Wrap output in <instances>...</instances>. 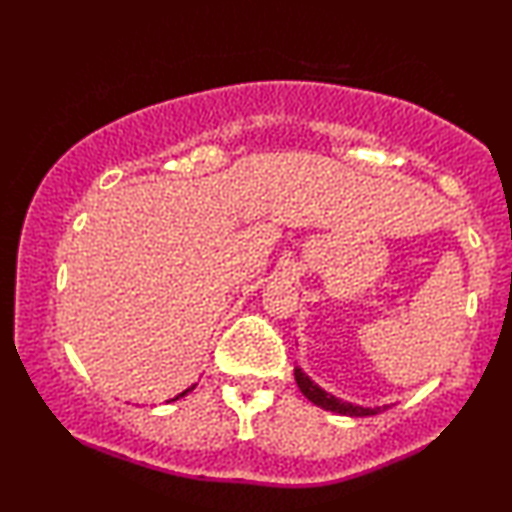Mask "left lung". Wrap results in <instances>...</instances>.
I'll use <instances>...</instances> for the list:
<instances>
[{
	"label": "left lung",
	"mask_w": 512,
	"mask_h": 512,
	"mask_svg": "<svg viewBox=\"0 0 512 512\" xmlns=\"http://www.w3.org/2000/svg\"><path fill=\"white\" fill-rule=\"evenodd\" d=\"M293 375H296L298 389L303 391V396L307 398V401H312L314 405H319V408H324V410L338 412V415H347V417H370V415H377V412L387 410V405H384V408H361V405L340 401V398H335L333 394H326L324 389L317 387V384H314L300 368L293 370Z\"/></svg>",
	"instance_id": "8db88e82"
}]
</instances>
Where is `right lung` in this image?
I'll list each match as a JSON object with an SVG mask.
<instances>
[{
	"mask_svg": "<svg viewBox=\"0 0 512 512\" xmlns=\"http://www.w3.org/2000/svg\"><path fill=\"white\" fill-rule=\"evenodd\" d=\"M191 389H193V387H191ZM191 389H186V391H181V394H179V396H174V398H172V401H177V398H181V396H186V394H188V391H191Z\"/></svg>",
	"mask_w": 512,
	"mask_h": 512,
	"instance_id": "right-lung-1",
	"label": "right lung"
}]
</instances>
